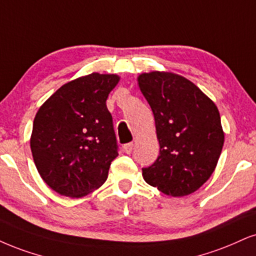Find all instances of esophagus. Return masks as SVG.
Returning a JSON list of instances; mask_svg holds the SVG:
<instances>
[{"label": "esophagus", "instance_id": "obj_1", "mask_svg": "<svg viewBox=\"0 0 256 256\" xmlns=\"http://www.w3.org/2000/svg\"><path fill=\"white\" fill-rule=\"evenodd\" d=\"M133 147H134L133 144H126L124 146H123V152L127 153V154H130L132 150H133Z\"/></svg>", "mask_w": 256, "mask_h": 256}]
</instances>
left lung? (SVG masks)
<instances>
[{
    "label": "left lung",
    "mask_w": 256,
    "mask_h": 256,
    "mask_svg": "<svg viewBox=\"0 0 256 256\" xmlns=\"http://www.w3.org/2000/svg\"><path fill=\"white\" fill-rule=\"evenodd\" d=\"M138 82L153 112L160 144L156 162L142 168L144 179L172 197L194 194L215 171L222 152L218 109L182 76L152 71Z\"/></svg>",
    "instance_id": "1"
}]
</instances>
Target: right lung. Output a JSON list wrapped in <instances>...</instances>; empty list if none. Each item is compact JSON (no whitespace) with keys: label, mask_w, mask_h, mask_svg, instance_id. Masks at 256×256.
<instances>
[{"label":"right lung","mask_w":256,"mask_h":256,"mask_svg":"<svg viewBox=\"0 0 256 256\" xmlns=\"http://www.w3.org/2000/svg\"><path fill=\"white\" fill-rule=\"evenodd\" d=\"M118 80V74L83 76L59 88L38 110L32 154L42 180L59 194L84 197L108 178L118 153L106 102Z\"/></svg>","instance_id":"right-lung-1"}]
</instances>
